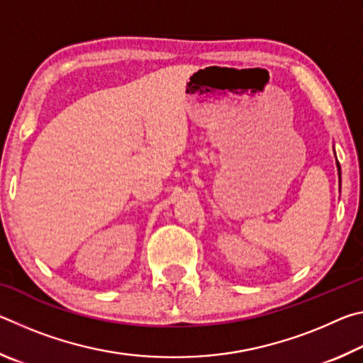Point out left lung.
I'll use <instances>...</instances> for the list:
<instances>
[{"mask_svg": "<svg viewBox=\"0 0 363 363\" xmlns=\"http://www.w3.org/2000/svg\"><path fill=\"white\" fill-rule=\"evenodd\" d=\"M337 173H340V177H341V168H340V163H337Z\"/></svg>", "mask_w": 363, "mask_h": 363, "instance_id": "obj_1", "label": "left lung"}]
</instances>
